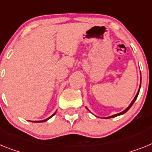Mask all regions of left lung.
I'll return each mask as SVG.
<instances>
[{
  "label": "left lung",
  "instance_id": "left-lung-1",
  "mask_svg": "<svg viewBox=\"0 0 152 152\" xmlns=\"http://www.w3.org/2000/svg\"><path fill=\"white\" fill-rule=\"evenodd\" d=\"M140 73H141V72H140ZM141 83H142V77H141V82H140V86H139V89H138V92H137L136 96H134V99L132 100V102L131 103H130V105H129V106H128V107L126 108V109H125V110H124V111H122V112H121V113H118V114L113 115L109 116V117H105V118H114V117H116V116H118V115H123V114H125V113H126V112H127V111H129V109H130V108L132 107V105L133 104H134V102H135V100H136L137 97H138V93H139V91H140V88H141ZM86 109H88V108H86ZM88 110H89V109H88Z\"/></svg>",
  "mask_w": 152,
  "mask_h": 152
}]
</instances>
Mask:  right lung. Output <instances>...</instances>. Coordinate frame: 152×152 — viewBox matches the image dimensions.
<instances>
[{"label": "right lung", "mask_w": 152, "mask_h": 152, "mask_svg": "<svg viewBox=\"0 0 152 152\" xmlns=\"http://www.w3.org/2000/svg\"><path fill=\"white\" fill-rule=\"evenodd\" d=\"M56 112H55V113H53V114L52 115H51V116H50V117H49V118H46V119H44V120H41V121H30V122H36V123H37V122H46V121H47V120H49V119H50V118H52L53 116L54 115L56 114Z\"/></svg>", "instance_id": "obj_1"}]
</instances>
